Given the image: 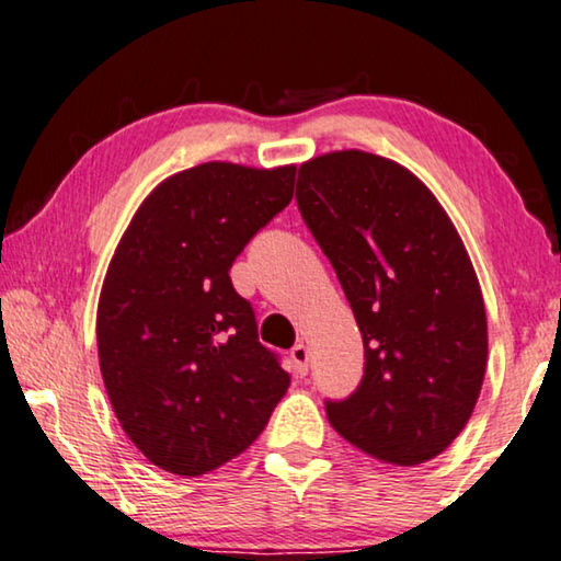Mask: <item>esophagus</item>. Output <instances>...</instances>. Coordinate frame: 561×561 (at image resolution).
<instances>
[{
    "label": "esophagus",
    "instance_id": "1",
    "mask_svg": "<svg viewBox=\"0 0 561 561\" xmlns=\"http://www.w3.org/2000/svg\"><path fill=\"white\" fill-rule=\"evenodd\" d=\"M289 358L294 364V374H297L299 378L307 376V371H309V351H307V346H304V344L291 346Z\"/></svg>",
    "mask_w": 561,
    "mask_h": 561
}]
</instances>
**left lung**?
Masks as SVG:
<instances>
[{"label": "left lung", "mask_w": 561, "mask_h": 561, "mask_svg": "<svg viewBox=\"0 0 561 561\" xmlns=\"http://www.w3.org/2000/svg\"><path fill=\"white\" fill-rule=\"evenodd\" d=\"M297 205L364 336V378L327 401L341 438L417 465L458 438L488 364L485 301L435 195L393 160L336 150L299 168Z\"/></svg>", "instance_id": "8db88e82"}]
</instances>
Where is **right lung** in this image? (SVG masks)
Here are the masks:
<instances>
[{
  "instance_id": "add662e5",
  "label": "right lung",
  "mask_w": 561,
  "mask_h": 561,
  "mask_svg": "<svg viewBox=\"0 0 561 561\" xmlns=\"http://www.w3.org/2000/svg\"><path fill=\"white\" fill-rule=\"evenodd\" d=\"M297 168L203 163L150 193L103 279L101 376L121 428L160 470L197 478L257 440L289 388L230 267L291 203Z\"/></svg>"
}]
</instances>
